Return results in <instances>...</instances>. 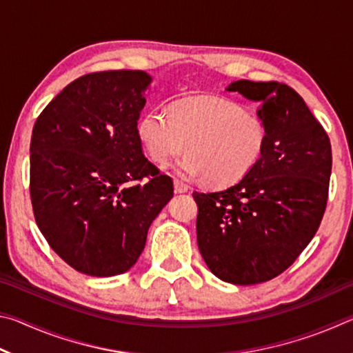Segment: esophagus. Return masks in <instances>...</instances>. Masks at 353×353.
Returning <instances> with one entry per match:
<instances>
[{"label": "esophagus", "instance_id": "esophagus-1", "mask_svg": "<svg viewBox=\"0 0 353 353\" xmlns=\"http://www.w3.org/2000/svg\"><path fill=\"white\" fill-rule=\"evenodd\" d=\"M174 191H176V193H187L188 185L181 182V181H177V179H176V181H174Z\"/></svg>", "mask_w": 353, "mask_h": 353}]
</instances>
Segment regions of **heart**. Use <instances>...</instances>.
Listing matches in <instances>:
<instances>
[{"label":"heart","mask_w":353,"mask_h":353,"mask_svg":"<svg viewBox=\"0 0 353 353\" xmlns=\"http://www.w3.org/2000/svg\"><path fill=\"white\" fill-rule=\"evenodd\" d=\"M135 130L149 159L160 168L185 149L188 155L179 163V174L204 176L207 183L218 187L246 176L266 143V128L259 113L212 94L177 101L168 113L146 110Z\"/></svg>","instance_id":"obj_1"}]
</instances>
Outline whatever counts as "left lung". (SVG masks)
I'll return each mask as SVG.
<instances>
[{"instance_id": "left-lung-1", "label": "left lung", "mask_w": 353, "mask_h": 353, "mask_svg": "<svg viewBox=\"0 0 353 353\" xmlns=\"http://www.w3.org/2000/svg\"><path fill=\"white\" fill-rule=\"evenodd\" d=\"M249 101L266 128L252 170L230 187L198 193L201 255L218 279L234 285L268 282L294 263L324 216L332 146L299 94L280 82L235 81L225 88Z\"/></svg>"}]
</instances>
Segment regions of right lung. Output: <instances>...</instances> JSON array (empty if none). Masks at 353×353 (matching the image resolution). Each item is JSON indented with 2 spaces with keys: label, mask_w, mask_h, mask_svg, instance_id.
<instances>
[{
  "label": "right lung",
  "mask_w": 353,
  "mask_h": 353,
  "mask_svg": "<svg viewBox=\"0 0 353 353\" xmlns=\"http://www.w3.org/2000/svg\"><path fill=\"white\" fill-rule=\"evenodd\" d=\"M152 77L99 71L68 83L40 113L31 139V201L39 229L76 271H129L149 225L172 198L171 177L143 155L137 121ZM146 176L140 185L137 180Z\"/></svg>",
  "instance_id": "right-lung-1"
}]
</instances>
